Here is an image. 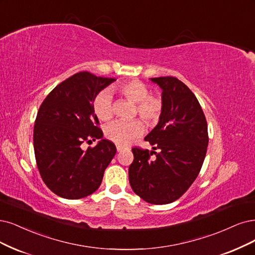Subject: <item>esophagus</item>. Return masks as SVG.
Segmentation results:
<instances>
[{
  "mask_svg": "<svg viewBox=\"0 0 255 255\" xmlns=\"http://www.w3.org/2000/svg\"><path fill=\"white\" fill-rule=\"evenodd\" d=\"M123 149H124V146H122V145H117V150H118V152H121Z\"/></svg>",
  "mask_w": 255,
  "mask_h": 255,
  "instance_id": "1",
  "label": "esophagus"
}]
</instances>
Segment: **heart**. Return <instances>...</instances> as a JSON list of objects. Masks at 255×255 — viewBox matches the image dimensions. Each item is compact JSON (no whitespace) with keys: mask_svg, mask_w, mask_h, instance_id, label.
I'll list each match as a JSON object with an SVG mask.
<instances>
[{"mask_svg":"<svg viewBox=\"0 0 255 255\" xmlns=\"http://www.w3.org/2000/svg\"><path fill=\"white\" fill-rule=\"evenodd\" d=\"M119 91L126 99L135 103V111L145 122L152 124L158 120L163 110L162 99L150 94L149 88L143 82L134 80L122 84ZM93 111L102 121H108L112 118V97L109 91H102L94 98ZM143 132L144 126L139 120L117 121L105 129L106 136L120 145L129 144Z\"/></svg>","mask_w":255,"mask_h":255,"instance_id":"obj_1","label":"heart"}]
</instances>
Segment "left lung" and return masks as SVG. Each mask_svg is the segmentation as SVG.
Wrapping results in <instances>:
<instances>
[{
	"label": "left lung",
	"mask_w": 255,
	"mask_h": 255,
	"mask_svg": "<svg viewBox=\"0 0 255 255\" xmlns=\"http://www.w3.org/2000/svg\"><path fill=\"white\" fill-rule=\"evenodd\" d=\"M150 80L162 89L163 110L145 137L152 151L132 149L129 183L145 202L165 205L180 199L199 175L208 146V126L199 101L183 82L173 77Z\"/></svg>",
	"instance_id": "left-lung-1"
}]
</instances>
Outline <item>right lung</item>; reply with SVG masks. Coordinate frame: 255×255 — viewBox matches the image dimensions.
<instances>
[{"label":"right lung","mask_w":255,"mask_h":255,"mask_svg":"<svg viewBox=\"0 0 255 255\" xmlns=\"http://www.w3.org/2000/svg\"><path fill=\"white\" fill-rule=\"evenodd\" d=\"M115 81L78 72L53 88L40 106L33 129L35 161L42 180L56 195L78 200L100 187L117 148L103 138L93 101ZM96 139H100L96 147L81 149L84 141Z\"/></svg>","instance_id":"obj_1"}]
</instances>
